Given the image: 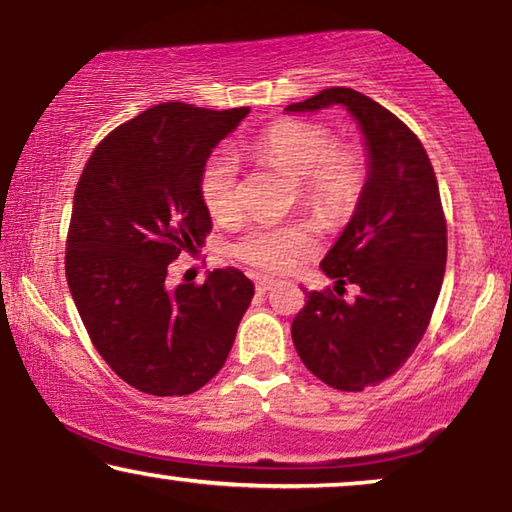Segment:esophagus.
Listing matches in <instances>:
<instances>
[{
	"label": "esophagus",
	"mask_w": 512,
	"mask_h": 512,
	"mask_svg": "<svg viewBox=\"0 0 512 512\" xmlns=\"http://www.w3.org/2000/svg\"><path fill=\"white\" fill-rule=\"evenodd\" d=\"M272 286H275V279H268V277H256V291H258V293L270 291Z\"/></svg>",
	"instance_id": "obj_1"
}]
</instances>
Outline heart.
<instances>
[{"instance_id":"b5f03b06","label":"heart","mask_w":512,"mask_h":512,"mask_svg":"<svg viewBox=\"0 0 512 512\" xmlns=\"http://www.w3.org/2000/svg\"><path fill=\"white\" fill-rule=\"evenodd\" d=\"M256 163L296 179L298 200L326 223H345L366 191L368 167L356 146L338 144L331 128L317 121H277L244 146ZM200 198L219 223L237 219L240 167L233 153L214 151L200 172ZM319 249L310 223H256L235 242L233 254L261 272H289Z\"/></svg>"}]
</instances>
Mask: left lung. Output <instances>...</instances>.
<instances>
[{
  "mask_svg": "<svg viewBox=\"0 0 512 512\" xmlns=\"http://www.w3.org/2000/svg\"><path fill=\"white\" fill-rule=\"evenodd\" d=\"M342 104L368 146V181L352 221L321 270L335 293L307 291L291 324L300 361L328 387L363 391L396 373L426 333L447 261L436 172L415 132L352 88H326L286 111ZM345 283L362 291L352 304Z\"/></svg>",
  "mask_w": 512,
  "mask_h": 512,
  "instance_id": "1",
  "label": "left lung"
}]
</instances>
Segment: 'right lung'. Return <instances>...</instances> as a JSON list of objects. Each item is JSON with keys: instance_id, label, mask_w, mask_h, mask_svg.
<instances>
[{"instance_id": "obj_1", "label": "right lung", "mask_w": 512, "mask_h": 512, "mask_svg": "<svg viewBox=\"0 0 512 512\" xmlns=\"http://www.w3.org/2000/svg\"><path fill=\"white\" fill-rule=\"evenodd\" d=\"M249 107L165 102L111 130L83 167L65 272L76 310L111 370L151 396H186L228 359L254 284L235 268L167 289V265L202 247L209 153Z\"/></svg>"}]
</instances>
